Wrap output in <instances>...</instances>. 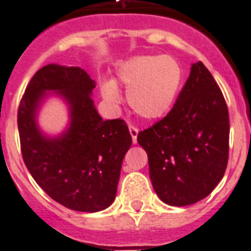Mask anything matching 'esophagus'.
Returning <instances> with one entry per match:
<instances>
[{"mask_svg":"<svg viewBox=\"0 0 251 251\" xmlns=\"http://www.w3.org/2000/svg\"><path fill=\"white\" fill-rule=\"evenodd\" d=\"M129 130H130V134H131V138H133V143H137V137H138V133H139V129H138L137 126L129 125Z\"/></svg>","mask_w":251,"mask_h":251,"instance_id":"obj_1","label":"esophagus"}]
</instances>
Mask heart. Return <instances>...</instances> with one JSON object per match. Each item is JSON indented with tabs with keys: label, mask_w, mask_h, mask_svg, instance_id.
Wrapping results in <instances>:
<instances>
[{
	"label": "heart",
	"mask_w": 251,
	"mask_h": 251,
	"mask_svg": "<svg viewBox=\"0 0 251 251\" xmlns=\"http://www.w3.org/2000/svg\"><path fill=\"white\" fill-rule=\"evenodd\" d=\"M117 78L127 90L130 108L145 120H157L171 110L177 98L182 69L169 56L134 57L120 66ZM101 92L110 104L120 102V92L113 83L104 84Z\"/></svg>",
	"instance_id": "obj_1"
}]
</instances>
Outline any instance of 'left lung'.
<instances>
[{
  "mask_svg": "<svg viewBox=\"0 0 251 251\" xmlns=\"http://www.w3.org/2000/svg\"><path fill=\"white\" fill-rule=\"evenodd\" d=\"M138 143L149 156L153 189L167 204H193L220 182L229 156V114L202 62L191 66L169 113L138 133Z\"/></svg>",
  "mask_w": 251,
  "mask_h": 251,
  "instance_id": "left-lung-1",
  "label": "left lung"
}]
</instances>
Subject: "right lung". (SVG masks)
Masks as SVG:
<instances>
[{
    "label": "right lung",
    "mask_w": 251,
    "mask_h": 251,
    "mask_svg": "<svg viewBox=\"0 0 251 251\" xmlns=\"http://www.w3.org/2000/svg\"><path fill=\"white\" fill-rule=\"evenodd\" d=\"M95 82L80 68L47 65L35 73L18 106L23 161L37 185L70 210L96 212L112 204L131 135L121 118L102 120L94 106ZM58 90L72 108L68 133L41 137L34 114L45 90Z\"/></svg>",
    "instance_id": "add662e5"
}]
</instances>
